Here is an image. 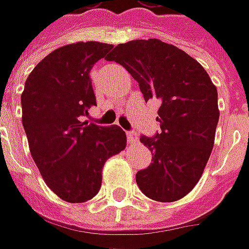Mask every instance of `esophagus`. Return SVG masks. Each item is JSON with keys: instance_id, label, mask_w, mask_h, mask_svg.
I'll use <instances>...</instances> for the list:
<instances>
[{"instance_id": "1", "label": "esophagus", "mask_w": 249, "mask_h": 249, "mask_svg": "<svg viewBox=\"0 0 249 249\" xmlns=\"http://www.w3.org/2000/svg\"><path fill=\"white\" fill-rule=\"evenodd\" d=\"M126 136H128V141H129L131 144H138L139 143V138H138V135L133 132V131L126 133Z\"/></svg>"}]
</instances>
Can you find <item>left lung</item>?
Wrapping results in <instances>:
<instances>
[{
	"label": "left lung",
	"instance_id": "obj_1",
	"mask_svg": "<svg viewBox=\"0 0 249 249\" xmlns=\"http://www.w3.org/2000/svg\"><path fill=\"white\" fill-rule=\"evenodd\" d=\"M124 66L144 100L161 102V131L141 136L150 165L136 174L142 193L160 202L180 200L200 180L219 121L218 90L196 59L156 38L118 44L106 57Z\"/></svg>",
	"mask_w": 249,
	"mask_h": 249
}]
</instances>
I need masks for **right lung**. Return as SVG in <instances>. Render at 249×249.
<instances>
[{"label":"right lung","instance_id":"add662e5","mask_svg":"<svg viewBox=\"0 0 249 249\" xmlns=\"http://www.w3.org/2000/svg\"><path fill=\"white\" fill-rule=\"evenodd\" d=\"M113 45L88 41L59 48L34 67L22 93V123L31 157L49 189L85 202L102 186V169L126 146L118 126L82 123L96 105L89 71Z\"/></svg>","mask_w":249,"mask_h":249}]
</instances>
